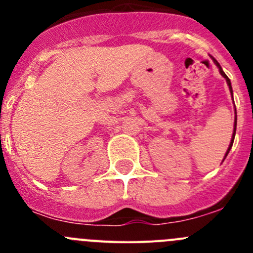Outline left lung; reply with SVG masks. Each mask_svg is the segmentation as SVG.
Listing matches in <instances>:
<instances>
[{"label": "left lung", "instance_id": "8db88e82", "mask_svg": "<svg viewBox=\"0 0 253 253\" xmlns=\"http://www.w3.org/2000/svg\"><path fill=\"white\" fill-rule=\"evenodd\" d=\"M211 60H213V62L215 63V66L216 67L219 68V72H220V75L223 76L224 78H225V81H226V83H228V85H229V90H230V93H231V95H233V88H231V82H230V79L228 78V76L225 75V73H224V71H223V68H221V66L219 65V62L218 61L215 60V58L213 57V56H211ZM235 114H236V110H235ZM236 116H235V120H234V132H233V137H231V142H230V144H229V148H228V150H226V153H225V157H224V159H225L226 158V155L229 154V152H230V149H231V147H233V143H234V138H235V133H236ZM224 159H223V162H224Z\"/></svg>", "mask_w": 253, "mask_h": 253}]
</instances>
